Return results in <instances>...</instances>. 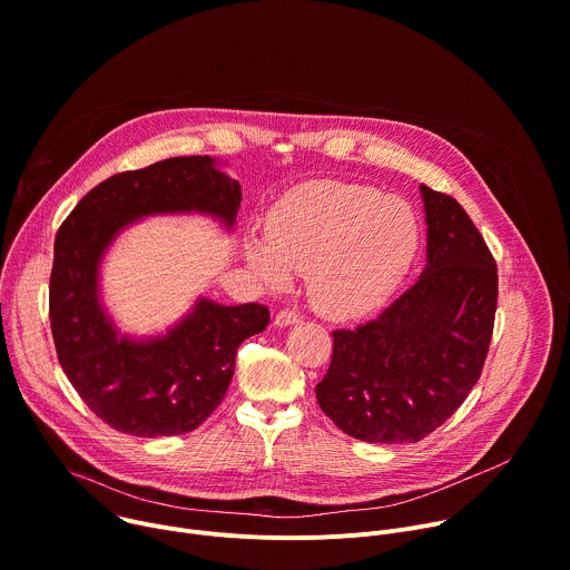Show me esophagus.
<instances>
[{"mask_svg":"<svg viewBox=\"0 0 570 570\" xmlns=\"http://www.w3.org/2000/svg\"><path fill=\"white\" fill-rule=\"evenodd\" d=\"M302 320V315L297 313V311H293V308H284V311H279L277 315H275V327H291V324H297Z\"/></svg>","mask_w":570,"mask_h":570,"instance_id":"obj_1","label":"esophagus"}]
</instances>
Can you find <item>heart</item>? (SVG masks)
I'll return each mask as SVG.
<instances>
[{
	"mask_svg": "<svg viewBox=\"0 0 570 570\" xmlns=\"http://www.w3.org/2000/svg\"><path fill=\"white\" fill-rule=\"evenodd\" d=\"M417 250L420 223L409 203L361 185L320 183L277 203L266 236L246 240V262L271 288L306 273L313 306L352 320L396 291Z\"/></svg>",
	"mask_w": 570,
	"mask_h": 570,
	"instance_id": "1",
	"label": "heart"
}]
</instances>
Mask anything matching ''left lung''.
Listing matches in <instances>:
<instances>
[{
  "label": "left lung",
  "mask_w": 570,
  "mask_h": 570,
  "mask_svg": "<svg viewBox=\"0 0 570 570\" xmlns=\"http://www.w3.org/2000/svg\"><path fill=\"white\" fill-rule=\"evenodd\" d=\"M426 266L376 320L334 332L322 413L370 444H413L440 429L475 385L499 299L497 262L446 194L420 185Z\"/></svg>",
  "instance_id": "obj_1"
}]
</instances>
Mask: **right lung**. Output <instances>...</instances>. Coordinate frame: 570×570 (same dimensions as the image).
Masks as SVG:
<instances>
[{"mask_svg": "<svg viewBox=\"0 0 570 570\" xmlns=\"http://www.w3.org/2000/svg\"><path fill=\"white\" fill-rule=\"evenodd\" d=\"M240 185L209 155L161 159L108 178L80 200L53 243L49 320L58 361L88 409L135 438L198 429L223 401L238 345L266 330L262 304L198 297L165 334H121L101 299V264L117 236L146 216L200 214L227 232Z\"/></svg>", "mask_w": 570, "mask_h": 570, "instance_id": "obj_1", "label": "right lung"}]
</instances>
